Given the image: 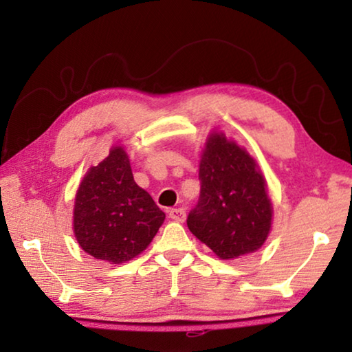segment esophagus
Returning a JSON list of instances; mask_svg holds the SVG:
<instances>
[{
	"instance_id": "34e87169",
	"label": "esophagus",
	"mask_w": 352,
	"mask_h": 352,
	"mask_svg": "<svg viewBox=\"0 0 352 352\" xmlns=\"http://www.w3.org/2000/svg\"><path fill=\"white\" fill-rule=\"evenodd\" d=\"M168 214L172 220H175V222H184V219H186V211H184L183 208H172V210L168 211Z\"/></svg>"
}]
</instances>
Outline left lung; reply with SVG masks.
<instances>
[{
    "mask_svg": "<svg viewBox=\"0 0 352 352\" xmlns=\"http://www.w3.org/2000/svg\"><path fill=\"white\" fill-rule=\"evenodd\" d=\"M200 197L188 228L219 258L256 252L270 231L272 204L254 160L222 133H214L199 170Z\"/></svg>",
    "mask_w": 352,
    "mask_h": 352,
    "instance_id": "1",
    "label": "left lung"
}]
</instances>
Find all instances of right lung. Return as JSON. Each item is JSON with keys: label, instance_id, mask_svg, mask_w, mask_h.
Instances as JSON below:
<instances>
[{"label": "right lung", "instance_id": "1", "mask_svg": "<svg viewBox=\"0 0 352 352\" xmlns=\"http://www.w3.org/2000/svg\"><path fill=\"white\" fill-rule=\"evenodd\" d=\"M164 212L133 180L127 153L113 147L77 189L74 233L83 252L121 264L138 256L164 222Z\"/></svg>", "mask_w": 352, "mask_h": 352}]
</instances>
